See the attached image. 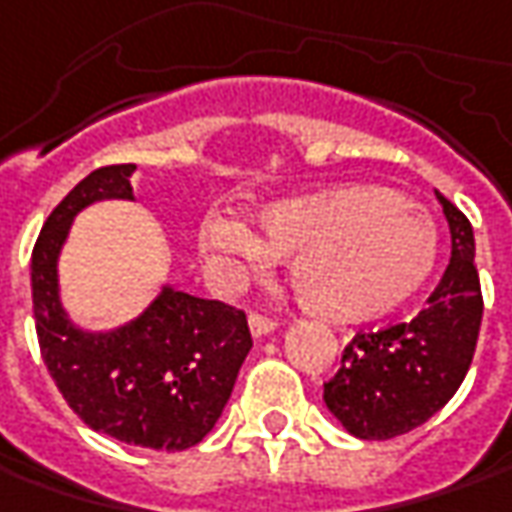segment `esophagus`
<instances>
[{"label": "esophagus", "mask_w": 512, "mask_h": 512, "mask_svg": "<svg viewBox=\"0 0 512 512\" xmlns=\"http://www.w3.org/2000/svg\"><path fill=\"white\" fill-rule=\"evenodd\" d=\"M249 328H252V334H255V337H263V334H269V331L277 328V320L269 317V314L252 311V314H249Z\"/></svg>", "instance_id": "34e87169"}]
</instances>
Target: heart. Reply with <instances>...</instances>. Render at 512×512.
Returning a JSON list of instances; mask_svg holds the SVG:
<instances>
[{"label": "heart", "mask_w": 512, "mask_h": 512, "mask_svg": "<svg viewBox=\"0 0 512 512\" xmlns=\"http://www.w3.org/2000/svg\"><path fill=\"white\" fill-rule=\"evenodd\" d=\"M201 252L221 269H260L291 257L297 300L328 320H368L405 303L433 272L436 226L419 203L377 186H340L260 215V238L212 215Z\"/></svg>", "instance_id": "1"}]
</instances>
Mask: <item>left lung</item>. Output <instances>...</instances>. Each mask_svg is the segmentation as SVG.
Listing matches in <instances>:
<instances>
[{"instance_id": "8db88e82", "label": "left lung", "mask_w": 512, "mask_h": 512, "mask_svg": "<svg viewBox=\"0 0 512 512\" xmlns=\"http://www.w3.org/2000/svg\"><path fill=\"white\" fill-rule=\"evenodd\" d=\"M450 226V263L414 320L360 331L323 385L328 411L357 439H394L428 422L459 391L482 326L473 229L436 192Z\"/></svg>"}]
</instances>
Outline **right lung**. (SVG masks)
Listing matches in <instances>:
<instances>
[{"label":"right lung","instance_id":"1","mask_svg":"<svg viewBox=\"0 0 512 512\" xmlns=\"http://www.w3.org/2000/svg\"><path fill=\"white\" fill-rule=\"evenodd\" d=\"M135 164L93 169L42 226L33 257L36 337L56 388L84 425L118 442L186 450L215 428L249 348L246 311L164 289L130 326L84 334L59 303L56 257L70 221L87 203L133 198Z\"/></svg>","mask_w":512,"mask_h":512}]
</instances>
